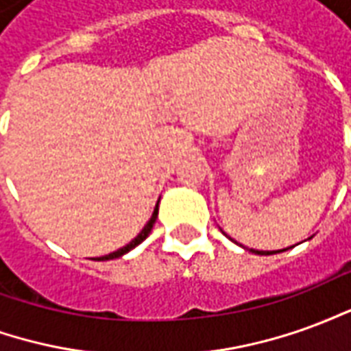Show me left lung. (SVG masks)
Returning <instances> with one entry per match:
<instances>
[{"label": "left lung", "mask_w": 351, "mask_h": 351, "mask_svg": "<svg viewBox=\"0 0 351 351\" xmlns=\"http://www.w3.org/2000/svg\"><path fill=\"white\" fill-rule=\"evenodd\" d=\"M250 252H254V254H259V256H271V254H276V252H259V250H250ZM278 252H284V250H278Z\"/></svg>", "instance_id": "left-lung-1"}]
</instances>
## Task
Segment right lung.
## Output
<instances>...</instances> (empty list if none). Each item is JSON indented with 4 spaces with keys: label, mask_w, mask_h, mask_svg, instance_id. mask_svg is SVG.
<instances>
[{
    "label": "right lung",
    "mask_w": 351,
    "mask_h": 351,
    "mask_svg": "<svg viewBox=\"0 0 351 351\" xmlns=\"http://www.w3.org/2000/svg\"><path fill=\"white\" fill-rule=\"evenodd\" d=\"M156 218H158V206H156V208H154V214H152V218H150V221H148V223H146L145 228H143V231H141V233H138V235L135 237V239H133V241H131L130 244H128V246H123V248H120V250H116V252H112V254H108V256H103V258H99V261H103V259H114V258H120V256H123V254H125V252L133 250V248H135V246H137V244L143 243V241H145L146 237L150 235V231H152L154 223H156Z\"/></svg>",
    "instance_id": "right-lung-1"
}]
</instances>
